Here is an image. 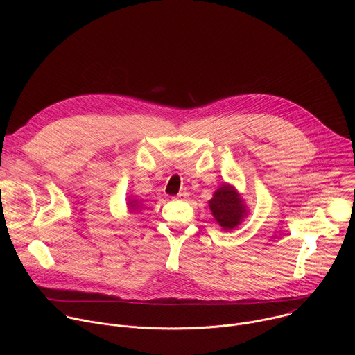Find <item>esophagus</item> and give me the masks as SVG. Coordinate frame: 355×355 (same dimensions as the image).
I'll return each mask as SVG.
<instances>
[{
	"label": "esophagus",
	"instance_id": "1",
	"mask_svg": "<svg viewBox=\"0 0 355 355\" xmlns=\"http://www.w3.org/2000/svg\"><path fill=\"white\" fill-rule=\"evenodd\" d=\"M188 196L187 192H180L177 196H174V199H185Z\"/></svg>",
	"mask_w": 355,
	"mask_h": 355
}]
</instances>
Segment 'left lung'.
I'll list each match as a JSON object with an SVG mask.
<instances>
[{"instance_id": "1", "label": "left lung", "mask_w": 355, "mask_h": 355, "mask_svg": "<svg viewBox=\"0 0 355 355\" xmlns=\"http://www.w3.org/2000/svg\"><path fill=\"white\" fill-rule=\"evenodd\" d=\"M209 207L216 222L226 230L234 229L245 215V207L243 205L240 195L227 184L214 193Z\"/></svg>"}]
</instances>
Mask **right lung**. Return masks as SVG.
<instances>
[{
  "label": "right lung",
  "instance_id": "1",
  "mask_svg": "<svg viewBox=\"0 0 355 355\" xmlns=\"http://www.w3.org/2000/svg\"><path fill=\"white\" fill-rule=\"evenodd\" d=\"M136 207H137V205H133V202H130V209H137Z\"/></svg>",
  "mask_w": 355,
  "mask_h": 355
}]
</instances>
